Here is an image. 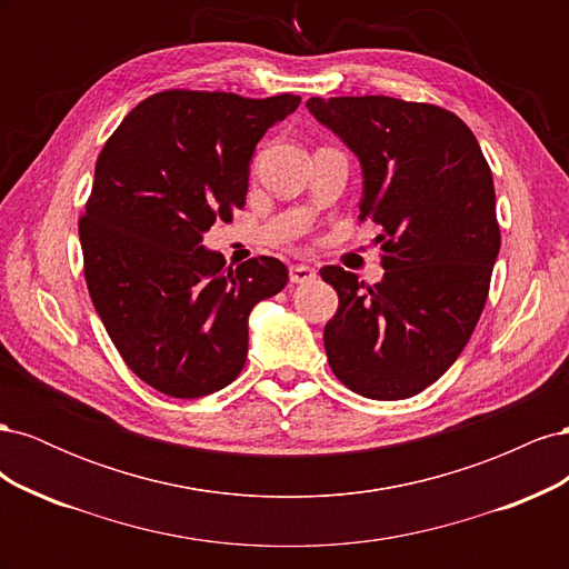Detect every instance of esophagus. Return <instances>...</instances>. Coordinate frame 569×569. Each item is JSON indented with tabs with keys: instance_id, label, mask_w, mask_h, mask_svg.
Segmentation results:
<instances>
[{
	"instance_id": "obj_1",
	"label": "esophagus",
	"mask_w": 569,
	"mask_h": 569,
	"mask_svg": "<svg viewBox=\"0 0 569 569\" xmlns=\"http://www.w3.org/2000/svg\"><path fill=\"white\" fill-rule=\"evenodd\" d=\"M316 274H318L316 268L303 266V263H297V266L289 268V280H291V284H308V282H313Z\"/></svg>"
}]
</instances>
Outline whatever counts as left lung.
<instances>
[{
  "label": "left lung",
  "instance_id": "1",
  "mask_svg": "<svg viewBox=\"0 0 569 569\" xmlns=\"http://www.w3.org/2000/svg\"><path fill=\"white\" fill-rule=\"evenodd\" d=\"M306 107L360 159L358 218L382 228V282L320 270L339 295L327 360L366 399H408L456 363L485 311L501 249L491 168L472 130L435 104L366 94Z\"/></svg>",
  "mask_w": 569,
  "mask_h": 569
}]
</instances>
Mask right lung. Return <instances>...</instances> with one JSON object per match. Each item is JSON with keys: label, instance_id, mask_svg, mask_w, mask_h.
<instances>
[{"label": "right lung", "instance_id": "right-lung-1", "mask_svg": "<svg viewBox=\"0 0 569 569\" xmlns=\"http://www.w3.org/2000/svg\"><path fill=\"white\" fill-rule=\"evenodd\" d=\"M297 94L166 90L140 101L101 149L78 222L84 282L126 366L173 399H199L242 372L251 308L284 289L272 256L226 266L201 247L232 220L249 161Z\"/></svg>", "mask_w": 569, "mask_h": 569}]
</instances>
